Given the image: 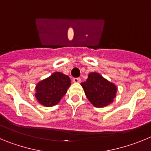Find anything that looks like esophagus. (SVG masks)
Wrapping results in <instances>:
<instances>
[{
	"mask_svg": "<svg viewBox=\"0 0 151 151\" xmlns=\"http://www.w3.org/2000/svg\"><path fill=\"white\" fill-rule=\"evenodd\" d=\"M73 82L75 83H79L81 82V78H73Z\"/></svg>",
	"mask_w": 151,
	"mask_h": 151,
	"instance_id": "34e87169",
	"label": "esophagus"
}]
</instances>
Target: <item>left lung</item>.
Masks as SVG:
<instances>
[{
	"label": "left lung",
	"instance_id": "left-lung-1",
	"mask_svg": "<svg viewBox=\"0 0 151 151\" xmlns=\"http://www.w3.org/2000/svg\"><path fill=\"white\" fill-rule=\"evenodd\" d=\"M81 85L88 101L96 107H104L110 104L116 97V85L101 76L99 73H89L86 82Z\"/></svg>",
	"mask_w": 151,
	"mask_h": 151
}]
</instances>
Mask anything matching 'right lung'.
Instances as JSON below:
<instances>
[{
    "label": "right lung",
    "instance_id": "add662e5",
    "mask_svg": "<svg viewBox=\"0 0 151 151\" xmlns=\"http://www.w3.org/2000/svg\"><path fill=\"white\" fill-rule=\"evenodd\" d=\"M70 85L71 81L68 76L56 72L37 84L35 95L39 104L47 107L53 106L66 94Z\"/></svg>",
    "mask_w": 151,
    "mask_h": 151
}]
</instances>
